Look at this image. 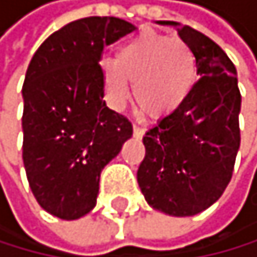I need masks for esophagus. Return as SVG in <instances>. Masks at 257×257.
I'll return each instance as SVG.
<instances>
[{
  "instance_id": "1",
  "label": "esophagus",
  "mask_w": 257,
  "mask_h": 257,
  "mask_svg": "<svg viewBox=\"0 0 257 257\" xmlns=\"http://www.w3.org/2000/svg\"><path fill=\"white\" fill-rule=\"evenodd\" d=\"M145 135V128L138 127V125H134V137L135 138H142Z\"/></svg>"
}]
</instances>
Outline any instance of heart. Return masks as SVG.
<instances>
[{"mask_svg": "<svg viewBox=\"0 0 257 257\" xmlns=\"http://www.w3.org/2000/svg\"><path fill=\"white\" fill-rule=\"evenodd\" d=\"M103 82L109 103L122 107L134 96L138 107L159 119L174 112L190 95L196 80V58L182 38L143 32L125 41L115 61L103 64Z\"/></svg>", "mask_w": 257, "mask_h": 257, "instance_id": "1", "label": "heart"}]
</instances>
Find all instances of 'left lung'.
<instances>
[{
	"mask_svg": "<svg viewBox=\"0 0 257 257\" xmlns=\"http://www.w3.org/2000/svg\"><path fill=\"white\" fill-rule=\"evenodd\" d=\"M156 24L179 30L195 53L199 80L174 112L145 134L137 180L153 209L190 217L216 203L232 179L241 95L233 62L217 43L188 25Z\"/></svg>",
	"mask_w": 257,
	"mask_h": 257,
	"instance_id": "1",
	"label": "left lung"
}]
</instances>
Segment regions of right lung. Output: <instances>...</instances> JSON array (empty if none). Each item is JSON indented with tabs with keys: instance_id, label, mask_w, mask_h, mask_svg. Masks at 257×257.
<instances>
[{
	"instance_id": "1",
	"label": "right lung",
	"mask_w": 257,
	"mask_h": 257,
	"mask_svg": "<svg viewBox=\"0 0 257 257\" xmlns=\"http://www.w3.org/2000/svg\"><path fill=\"white\" fill-rule=\"evenodd\" d=\"M119 17H85L51 33L22 86V159L38 204L64 220L96 206L101 171L134 134L103 101V48L134 32Z\"/></svg>"
}]
</instances>
